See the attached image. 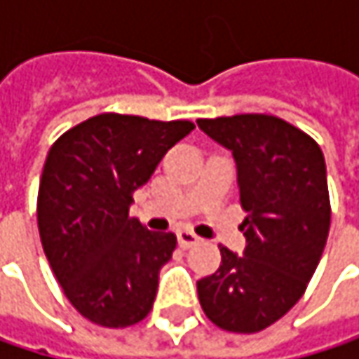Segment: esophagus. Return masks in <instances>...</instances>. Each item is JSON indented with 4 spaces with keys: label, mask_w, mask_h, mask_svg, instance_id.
Listing matches in <instances>:
<instances>
[{
    "label": "esophagus",
    "mask_w": 359,
    "mask_h": 359,
    "mask_svg": "<svg viewBox=\"0 0 359 359\" xmlns=\"http://www.w3.org/2000/svg\"><path fill=\"white\" fill-rule=\"evenodd\" d=\"M177 237H179V245L180 248H193V245H197L199 241H201V237H197L193 231H187V229H180L179 233H177Z\"/></svg>",
    "instance_id": "esophagus-1"
}]
</instances>
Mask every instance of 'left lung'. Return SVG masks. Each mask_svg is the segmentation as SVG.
<instances>
[{"label": "left lung", "mask_w": 359, "mask_h": 359, "mask_svg": "<svg viewBox=\"0 0 359 359\" xmlns=\"http://www.w3.org/2000/svg\"><path fill=\"white\" fill-rule=\"evenodd\" d=\"M199 128L237 162L245 255L218 245L222 264L201 280L205 316L229 332H259L306 293L330 229V199L320 145L270 114L199 118Z\"/></svg>", "instance_id": "left-lung-1"}]
</instances>
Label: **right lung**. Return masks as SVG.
I'll return each mask as SVG.
<instances>
[{
	"label": "right lung",
	"mask_w": 359,
	"mask_h": 359,
	"mask_svg": "<svg viewBox=\"0 0 359 359\" xmlns=\"http://www.w3.org/2000/svg\"><path fill=\"white\" fill-rule=\"evenodd\" d=\"M193 128L191 120L106 111L51 145L36 195L41 245L68 302L93 324L124 328L151 312L177 235L147 231L128 208Z\"/></svg>",
	"instance_id": "1"
}]
</instances>
